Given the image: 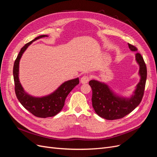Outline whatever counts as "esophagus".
Returning a JSON list of instances; mask_svg holds the SVG:
<instances>
[{
  "label": "esophagus",
  "instance_id": "obj_1",
  "mask_svg": "<svg viewBox=\"0 0 157 157\" xmlns=\"http://www.w3.org/2000/svg\"><path fill=\"white\" fill-rule=\"evenodd\" d=\"M89 80H90V77L88 75H85V76H83V77L80 78V82L82 84H86L89 82Z\"/></svg>",
  "mask_w": 157,
  "mask_h": 157
}]
</instances>
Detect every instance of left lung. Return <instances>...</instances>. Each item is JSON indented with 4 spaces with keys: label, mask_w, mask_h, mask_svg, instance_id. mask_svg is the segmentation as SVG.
I'll use <instances>...</instances> for the list:
<instances>
[{
    "label": "left lung",
    "mask_w": 157,
    "mask_h": 157,
    "mask_svg": "<svg viewBox=\"0 0 157 157\" xmlns=\"http://www.w3.org/2000/svg\"><path fill=\"white\" fill-rule=\"evenodd\" d=\"M133 52L137 51L136 47L128 44ZM136 59L140 65V82L137 84L134 94L126 98L117 96L106 84L92 80L89 85L92 90V107L98 115L107 120L122 118L130 113L139 105L144 96L147 79V67L143 57L140 53L136 54Z\"/></svg>",
    "instance_id": "1"
}]
</instances>
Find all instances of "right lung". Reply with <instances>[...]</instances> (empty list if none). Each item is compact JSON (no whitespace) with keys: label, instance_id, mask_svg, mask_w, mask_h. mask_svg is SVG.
Masks as SVG:
<instances>
[{"label":"right lung","instance_id":"1","mask_svg":"<svg viewBox=\"0 0 157 157\" xmlns=\"http://www.w3.org/2000/svg\"><path fill=\"white\" fill-rule=\"evenodd\" d=\"M46 36H48L43 35L37 36L23 46L15 60L13 68L15 92L17 99L28 111L35 117L40 118L54 117L59 113L64 106L65 99L68 94L79 83L78 78L68 80L63 82L53 93L41 98L33 97L24 91L19 80L20 60L23 52L33 42Z\"/></svg>","mask_w":157,"mask_h":157}]
</instances>
